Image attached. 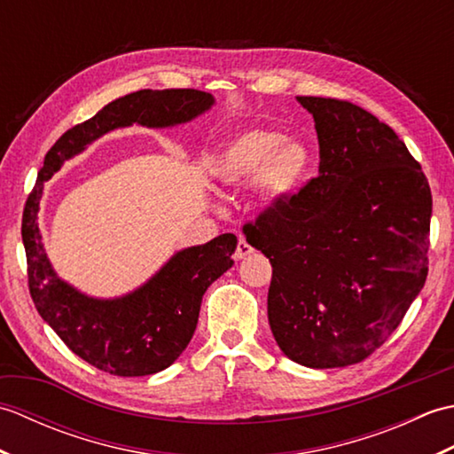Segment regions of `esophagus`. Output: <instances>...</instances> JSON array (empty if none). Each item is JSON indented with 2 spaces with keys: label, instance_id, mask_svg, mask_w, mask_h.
<instances>
[{
  "label": "esophagus",
  "instance_id": "obj_1",
  "mask_svg": "<svg viewBox=\"0 0 454 454\" xmlns=\"http://www.w3.org/2000/svg\"><path fill=\"white\" fill-rule=\"evenodd\" d=\"M252 254H254V247L249 246L244 238H239L238 247H236V252H234V259H236V262H242V259L249 257Z\"/></svg>",
  "mask_w": 454,
  "mask_h": 454
}]
</instances>
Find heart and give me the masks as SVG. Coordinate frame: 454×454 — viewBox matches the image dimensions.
Segmentation results:
<instances>
[{
	"mask_svg": "<svg viewBox=\"0 0 454 454\" xmlns=\"http://www.w3.org/2000/svg\"><path fill=\"white\" fill-rule=\"evenodd\" d=\"M312 150L277 130H246L230 140L215 163V177L224 187L244 189L259 179L269 205L293 199L312 171Z\"/></svg>",
	"mask_w": 454,
	"mask_h": 454,
	"instance_id": "heart-1",
	"label": "heart"
}]
</instances>
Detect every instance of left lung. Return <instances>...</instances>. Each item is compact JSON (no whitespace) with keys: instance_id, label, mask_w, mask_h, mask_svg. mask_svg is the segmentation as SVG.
I'll return each mask as SVG.
<instances>
[{"instance_id":"1","label":"left lung","mask_w":454,"mask_h":454,"mask_svg":"<svg viewBox=\"0 0 454 454\" xmlns=\"http://www.w3.org/2000/svg\"><path fill=\"white\" fill-rule=\"evenodd\" d=\"M314 117L320 176L247 224L273 267L269 325L288 359H366L426 285L431 189L388 124L353 103L296 98Z\"/></svg>"}]
</instances>
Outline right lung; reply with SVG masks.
Masks as SVG:
<instances>
[{
  "label": "right lung",
  "mask_w": 454,
  "mask_h": 454,
  "mask_svg": "<svg viewBox=\"0 0 454 454\" xmlns=\"http://www.w3.org/2000/svg\"><path fill=\"white\" fill-rule=\"evenodd\" d=\"M215 103L210 93L197 90H142L124 95L93 119L64 132L38 171L21 228L28 288L43 320L75 355L99 371L146 376L177 361L195 333L202 294L234 265L238 239L222 234L207 244L179 249L134 291L113 298L91 296L64 281L46 255L38 230L44 181L105 134L132 124L173 129L205 114Z\"/></svg>",
  "instance_id": "add662e5"
}]
</instances>
